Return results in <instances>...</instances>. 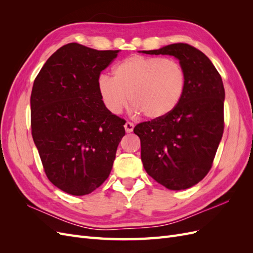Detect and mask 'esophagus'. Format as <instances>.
Instances as JSON below:
<instances>
[{
    "label": "esophagus",
    "instance_id": "1",
    "mask_svg": "<svg viewBox=\"0 0 253 253\" xmlns=\"http://www.w3.org/2000/svg\"><path fill=\"white\" fill-rule=\"evenodd\" d=\"M125 128H126V133H132L133 129H134V124H132V122H129V121L126 122Z\"/></svg>",
    "mask_w": 253,
    "mask_h": 253
}]
</instances>
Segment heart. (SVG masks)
<instances>
[{
    "instance_id": "1",
    "label": "heart",
    "mask_w": 253,
    "mask_h": 253,
    "mask_svg": "<svg viewBox=\"0 0 253 253\" xmlns=\"http://www.w3.org/2000/svg\"><path fill=\"white\" fill-rule=\"evenodd\" d=\"M185 84V72L177 61L135 55L113 68V78L101 76L98 88L103 103L113 114H120L129 100L136 114L160 119L178 105Z\"/></svg>"
}]
</instances>
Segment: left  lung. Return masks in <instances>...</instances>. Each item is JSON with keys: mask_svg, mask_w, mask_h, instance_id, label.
Here are the masks:
<instances>
[{"mask_svg": "<svg viewBox=\"0 0 253 253\" xmlns=\"http://www.w3.org/2000/svg\"><path fill=\"white\" fill-rule=\"evenodd\" d=\"M143 52L174 56L185 72V90L176 109L134 127L144 170L167 189L185 190L208 174L223 136V80L210 59L189 44Z\"/></svg>", "mask_w": 253, "mask_h": 253, "instance_id": "obj_1", "label": "left lung"}]
</instances>
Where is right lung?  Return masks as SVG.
Returning <instances> with one entry per match:
<instances>
[{
	"instance_id": "obj_1",
	"label": "right lung",
	"mask_w": 253,
	"mask_h": 253,
	"mask_svg": "<svg viewBox=\"0 0 253 253\" xmlns=\"http://www.w3.org/2000/svg\"><path fill=\"white\" fill-rule=\"evenodd\" d=\"M118 52L68 43L35 79L34 142L47 178L68 194L86 195L102 185L126 135V120L106 109L98 88L99 76Z\"/></svg>"
}]
</instances>
